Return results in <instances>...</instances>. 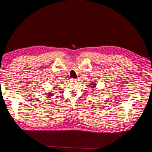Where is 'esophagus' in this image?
Returning <instances> with one entry per match:
<instances>
[{
	"instance_id": "obj_1",
	"label": "esophagus",
	"mask_w": 152,
	"mask_h": 152,
	"mask_svg": "<svg viewBox=\"0 0 152 152\" xmlns=\"http://www.w3.org/2000/svg\"><path fill=\"white\" fill-rule=\"evenodd\" d=\"M70 80L72 81H77V79H71Z\"/></svg>"
}]
</instances>
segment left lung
Here are the masks:
<instances>
[{
	"mask_svg": "<svg viewBox=\"0 0 152 152\" xmlns=\"http://www.w3.org/2000/svg\"><path fill=\"white\" fill-rule=\"evenodd\" d=\"M93 85H94V84H93ZM95 87L94 86H93V87Z\"/></svg>",
	"mask_w": 152,
	"mask_h": 152,
	"instance_id": "left-lung-1",
	"label": "left lung"
}]
</instances>
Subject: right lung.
I'll return each instance as SVG.
<instances>
[{
  "instance_id": "right-lung-1",
  "label": "right lung",
  "mask_w": 152,
  "mask_h": 152,
  "mask_svg": "<svg viewBox=\"0 0 152 152\" xmlns=\"http://www.w3.org/2000/svg\"><path fill=\"white\" fill-rule=\"evenodd\" d=\"M49 95H48V96H51V95H52V94L51 93H49Z\"/></svg>"
}]
</instances>
